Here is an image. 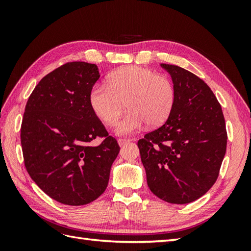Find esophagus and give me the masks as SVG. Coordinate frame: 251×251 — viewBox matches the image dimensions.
I'll return each mask as SVG.
<instances>
[{"mask_svg": "<svg viewBox=\"0 0 251 251\" xmlns=\"http://www.w3.org/2000/svg\"><path fill=\"white\" fill-rule=\"evenodd\" d=\"M130 141L131 140H128V139H118V144H119V147H123V146H125V144H126V143H130Z\"/></svg>", "mask_w": 251, "mask_h": 251, "instance_id": "obj_1", "label": "esophagus"}]
</instances>
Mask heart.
I'll list each match as a JSON object with an SVG mask.
<instances>
[{
  "label": "heart",
  "instance_id": "heart-1",
  "mask_svg": "<svg viewBox=\"0 0 251 251\" xmlns=\"http://www.w3.org/2000/svg\"><path fill=\"white\" fill-rule=\"evenodd\" d=\"M176 100L171 79L139 66H128L112 72L104 83H96L90 91L89 101L95 115L111 126L126 107V115L116 124L117 135H132L149 124L162 125Z\"/></svg>",
  "mask_w": 251,
  "mask_h": 251
}]
</instances>
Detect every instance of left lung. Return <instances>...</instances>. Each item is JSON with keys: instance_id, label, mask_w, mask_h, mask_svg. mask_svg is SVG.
<instances>
[{"instance_id": "1", "label": "left lung", "mask_w": 251, "mask_h": 251, "mask_svg": "<svg viewBox=\"0 0 251 251\" xmlns=\"http://www.w3.org/2000/svg\"><path fill=\"white\" fill-rule=\"evenodd\" d=\"M171 74L176 100L168 120L138 141L148 185L173 204L199 199L215 184L226 153L222 108L210 88L183 68L161 64Z\"/></svg>"}]
</instances>
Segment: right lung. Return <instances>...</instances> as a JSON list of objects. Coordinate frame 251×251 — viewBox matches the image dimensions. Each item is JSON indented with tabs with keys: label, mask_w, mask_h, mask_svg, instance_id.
<instances>
[{
	"label": "right lung",
	"mask_w": 251,
	"mask_h": 251,
	"mask_svg": "<svg viewBox=\"0 0 251 251\" xmlns=\"http://www.w3.org/2000/svg\"><path fill=\"white\" fill-rule=\"evenodd\" d=\"M100 76L95 64H65L41 79L25 108L21 143L27 172L45 194L66 205L88 204L105 191L120 150L90 105ZM96 137L105 140L94 147Z\"/></svg>",
	"instance_id": "add662e5"
}]
</instances>
